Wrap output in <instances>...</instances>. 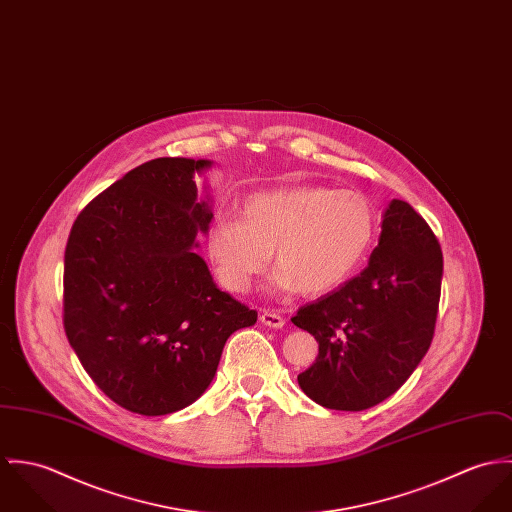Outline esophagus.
I'll return each instance as SVG.
<instances>
[{"mask_svg": "<svg viewBox=\"0 0 512 512\" xmlns=\"http://www.w3.org/2000/svg\"><path fill=\"white\" fill-rule=\"evenodd\" d=\"M261 324H265V326H269V328L279 330V328H283L284 326V318L281 314H277V312H269V310H265V312L261 314Z\"/></svg>", "mask_w": 512, "mask_h": 512, "instance_id": "obj_1", "label": "esophagus"}]
</instances>
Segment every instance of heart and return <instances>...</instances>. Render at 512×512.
Instances as JSON below:
<instances>
[{
	"mask_svg": "<svg viewBox=\"0 0 512 512\" xmlns=\"http://www.w3.org/2000/svg\"><path fill=\"white\" fill-rule=\"evenodd\" d=\"M375 231V208L365 194L302 184L249 196L239 220H214L206 253L231 292L249 290L275 253L283 290L324 294L351 277Z\"/></svg>",
	"mask_w": 512,
	"mask_h": 512,
	"instance_id": "heart-1",
	"label": "heart"
}]
</instances>
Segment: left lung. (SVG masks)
Masks as SVG:
<instances>
[{
	"label": "left lung",
	"instance_id": "obj_1",
	"mask_svg": "<svg viewBox=\"0 0 512 512\" xmlns=\"http://www.w3.org/2000/svg\"><path fill=\"white\" fill-rule=\"evenodd\" d=\"M444 259L416 210L391 200L367 267L302 306L292 324L318 341L298 385L334 410H365L395 395L426 355L436 326Z\"/></svg>",
	"mask_w": 512,
	"mask_h": 512
}]
</instances>
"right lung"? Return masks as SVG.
Wrapping results in <instances>:
<instances>
[{
	"instance_id": "add662e5",
	"label": "right lung",
	"mask_w": 512,
	"mask_h": 512,
	"mask_svg": "<svg viewBox=\"0 0 512 512\" xmlns=\"http://www.w3.org/2000/svg\"><path fill=\"white\" fill-rule=\"evenodd\" d=\"M214 161L163 157L127 172L76 218L64 251V332L119 406L163 416L210 387L229 336L257 312L220 290L196 253Z\"/></svg>"
}]
</instances>
